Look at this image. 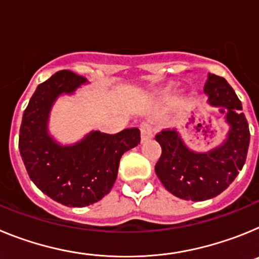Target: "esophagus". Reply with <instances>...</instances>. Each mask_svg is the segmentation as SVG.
<instances>
[{
	"label": "esophagus",
	"instance_id": "obj_1",
	"mask_svg": "<svg viewBox=\"0 0 259 259\" xmlns=\"http://www.w3.org/2000/svg\"><path fill=\"white\" fill-rule=\"evenodd\" d=\"M141 140L146 141L153 137V130L152 125L149 122H143L141 123Z\"/></svg>",
	"mask_w": 259,
	"mask_h": 259
}]
</instances>
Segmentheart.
<instances>
[{"label": "heart", "mask_w": 259, "mask_h": 259, "mask_svg": "<svg viewBox=\"0 0 259 259\" xmlns=\"http://www.w3.org/2000/svg\"><path fill=\"white\" fill-rule=\"evenodd\" d=\"M168 89H170V88H168Z\"/></svg>", "instance_id": "obj_1"}]
</instances>
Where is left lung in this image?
<instances>
[{
	"instance_id": "8db88e82",
	"label": "left lung",
	"mask_w": 259,
	"mask_h": 259,
	"mask_svg": "<svg viewBox=\"0 0 259 259\" xmlns=\"http://www.w3.org/2000/svg\"><path fill=\"white\" fill-rule=\"evenodd\" d=\"M203 91L211 106L227 109L230 131L222 145L207 153H196L185 146L175 130L155 135L162 148L155 174L167 191L183 200H209L227 189L245 163L250 141L241 102L227 80L209 75Z\"/></svg>"
}]
</instances>
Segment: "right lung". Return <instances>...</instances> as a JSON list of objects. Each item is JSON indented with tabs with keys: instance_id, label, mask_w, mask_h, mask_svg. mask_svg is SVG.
I'll return each mask as SVG.
<instances>
[{
	"instance_id": "obj_1",
	"label": "right lung",
	"mask_w": 259,
	"mask_h": 259,
	"mask_svg": "<svg viewBox=\"0 0 259 259\" xmlns=\"http://www.w3.org/2000/svg\"><path fill=\"white\" fill-rule=\"evenodd\" d=\"M85 77L62 70L41 83L23 114L19 150L35 185L52 200L71 207L92 205L105 197L116 180L119 161L140 144V130L115 135L92 131L74 145H59L48 134L50 109L62 95H71Z\"/></svg>"
}]
</instances>
